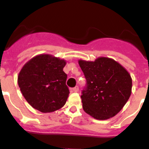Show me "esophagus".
<instances>
[{"instance_id": "obj_1", "label": "esophagus", "mask_w": 149, "mask_h": 149, "mask_svg": "<svg viewBox=\"0 0 149 149\" xmlns=\"http://www.w3.org/2000/svg\"><path fill=\"white\" fill-rule=\"evenodd\" d=\"M72 91H73L74 93H78L79 92L78 86H75V87H74L73 89H72Z\"/></svg>"}]
</instances>
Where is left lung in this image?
<instances>
[{"label": "left lung", "mask_w": 149, "mask_h": 149, "mask_svg": "<svg viewBox=\"0 0 149 149\" xmlns=\"http://www.w3.org/2000/svg\"><path fill=\"white\" fill-rule=\"evenodd\" d=\"M86 79L83 90V109L98 120L116 115L131 95L132 78L129 72L113 59L100 56L95 61L79 60Z\"/></svg>", "instance_id": "1"}]
</instances>
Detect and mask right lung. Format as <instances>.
Segmentation results:
<instances>
[{"instance_id":"1","label":"right lung","mask_w":149,"mask_h":149,"mask_svg":"<svg viewBox=\"0 0 149 149\" xmlns=\"http://www.w3.org/2000/svg\"><path fill=\"white\" fill-rule=\"evenodd\" d=\"M64 59L48 54H39L23 65L18 84L26 101L42 113H51L62 108L69 90L65 84L67 74Z\"/></svg>"}]
</instances>
